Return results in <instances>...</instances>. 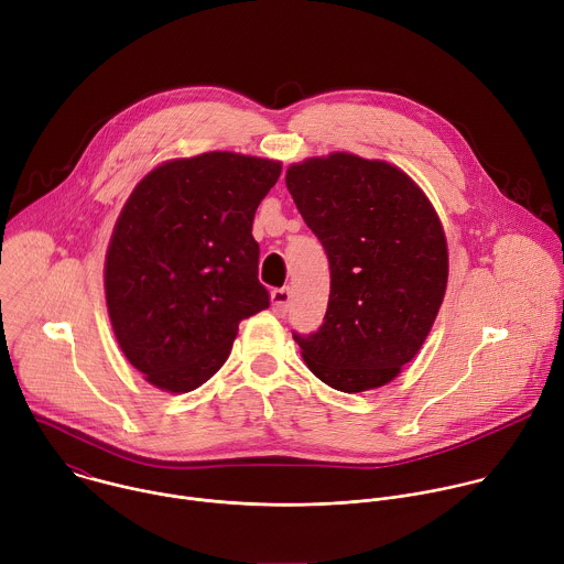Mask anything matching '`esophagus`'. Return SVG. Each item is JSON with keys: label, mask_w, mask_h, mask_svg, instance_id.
<instances>
[{"label": "esophagus", "mask_w": 564, "mask_h": 564, "mask_svg": "<svg viewBox=\"0 0 564 564\" xmlns=\"http://www.w3.org/2000/svg\"><path fill=\"white\" fill-rule=\"evenodd\" d=\"M290 301H292L290 288H276V290H272V310H274L279 316H283V314L288 312Z\"/></svg>", "instance_id": "1"}]
</instances>
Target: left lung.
<instances>
[{"label": "left lung", "instance_id": "8db88e82", "mask_svg": "<svg viewBox=\"0 0 564 564\" xmlns=\"http://www.w3.org/2000/svg\"><path fill=\"white\" fill-rule=\"evenodd\" d=\"M285 185L330 263L324 326L292 333L307 368L341 392L392 381L420 352L446 292L433 205L401 170L352 153L307 158Z\"/></svg>", "mask_w": 564, "mask_h": 564}]
</instances>
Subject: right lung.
<instances>
[{
  "mask_svg": "<svg viewBox=\"0 0 564 564\" xmlns=\"http://www.w3.org/2000/svg\"><path fill=\"white\" fill-rule=\"evenodd\" d=\"M279 176L274 160L209 151L155 167L122 207L105 263L107 307L124 357L155 388L205 383L240 321L270 305L252 223Z\"/></svg>",
  "mask_w": 564,
  "mask_h": 564,
  "instance_id": "obj_1",
  "label": "right lung"
}]
</instances>
